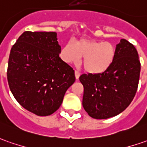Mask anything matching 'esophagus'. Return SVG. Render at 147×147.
<instances>
[{"mask_svg": "<svg viewBox=\"0 0 147 147\" xmlns=\"http://www.w3.org/2000/svg\"><path fill=\"white\" fill-rule=\"evenodd\" d=\"M75 76H76V80H78L79 78H80V73L78 71H75Z\"/></svg>", "mask_w": 147, "mask_h": 147, "instance_id": "esophagus-1", "label": "esophagus"}]
</instances>
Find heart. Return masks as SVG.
Here are the masks:
<instances>
[{"mask_svg":"<svg viewBox=\"0 0 147 147\" xmlns=\"http://www.w3.org/2000/svg\"><path fill=\"white\" fill-rule=\"evenodd\" d=\"M63 59L67 63H76L82 58V67L85 71L92 75L105 73L111 67L115 59L114 46L109 42L88 38L67 42L61 51Z\"/></svg>","mask_w":147,"mask_h":147,"instance_id":"b5f03b06","label":"heart"}]
</instances>
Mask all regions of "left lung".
Here are the masks:
<instances>
[{
    "mask_svg": "<svg viewBox=\"0 0 147 147\" xmlns=\"http://www.w3.org/2000/svg\"><path fill=\"white\" fill-rule=\"evenodd\" d=\"M141 63L134 46L121 39L111 67L99 75L83 74V107L95 119H107L123 112L136 94Z\"/></svg>",
    "mask_w": 147,
    "mask_h": 147,
    "instance_id": "obj_1",
    "label": "left lung"
}]
</instances>
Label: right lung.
<instances>
[{"mask_svg":"<svg viewBox=\"0 0 147 147\" xmlns=\"http://www.w3.org/2000/svg\"><path fill=\"white\" fill-rule=\"evenodd\" d=\"M55 32L25 31L11 48L7 79L11 92L26 110L52 114L76 80L71 67L59 57Z\"/></svg>","mask_w":147,"mask_h":147,"instance_id":"1","label":"right lung"}]
</instances>
